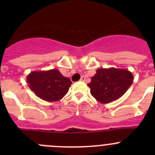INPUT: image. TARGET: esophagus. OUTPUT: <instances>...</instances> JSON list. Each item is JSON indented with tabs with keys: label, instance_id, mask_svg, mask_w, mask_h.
<instances>
[{
	"label": "esophagus",
	"instance_id": "esophagus-1",
	"mask_svg": "<svg viewBox=\"0 0 155 155\" xmlns=\"http://www.w3.org/2000/svg\"><path fill=\"white\" fill-rule=\"evenodd\" d=\"M80 81H82V82H85V76H82L80 79Z\"/></svg>",
	"mask_w": 155,
	"mask_h": 155
}]
</instances>
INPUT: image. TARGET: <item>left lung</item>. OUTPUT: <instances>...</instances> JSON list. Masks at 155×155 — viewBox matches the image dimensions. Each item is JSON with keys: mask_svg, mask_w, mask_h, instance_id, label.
Returning <instances> with one entry per match:
<instances>
[{"mask_svg": "<svg viewBox=\"0 0 155 155\" xmlns=\"http://www.w3.org/2000/svg\"><path fill=\"white\" fill-rule=\"evenodd\" d=\"M133 82L132 73L126 69L101 68L97 70L87 86L98 102L108 104L123 96Z\"/></svg>", "mask_w": 155, "mask_h": 155, "instance_id": "left-lung-1", "label": "left lung"}]
</instances>
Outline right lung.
<instances>
[{"label": "right lung", "instance_id": "obj_1", "mask_svg": "<svg viewBox=\"0 0 155 155\" xmlns=\"http://www.w3.org/2000/svg\"><path fill=\"white\" fill-rule=\"evenodd\" d=\"M28 87L36 96L48 102L58 101L68 92L72 82L58 70L33 71L27 76Z\"/></svg>", "mask_w": 155, "mask_h": 155}]
</instances>
